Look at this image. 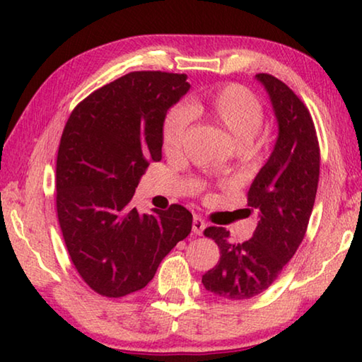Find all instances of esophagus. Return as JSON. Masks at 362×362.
Wrapping results in <instances>:
<instances>
[{
  "mask_svg": "<svg viewBox=\"0 0 362 362\" xmlns=\"http://www.w3.org/2000/svg\"><path fill=\"white\" fill-rule=\"evenodd\" d=\"M206 226H207V223H206L204 218H201L199 216H194V218H193V233H194V235H198V236L203 235Z\"/></svg>",
  "mask_w": 362,
  "mask_h": 362,
  "instance_id": "1",
  "label": "esophagus"
}]
</instances>
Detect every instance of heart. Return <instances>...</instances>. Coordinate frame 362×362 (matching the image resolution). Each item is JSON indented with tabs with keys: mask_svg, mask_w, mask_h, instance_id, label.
<instances>
[{
	"mask_svg": "<svg viewBox=\"0 0 362 362\" xmlns=\"http://www.w3.org/2000/svg\"><path fill=\"white\" fill-rule=\"evenodd\" d=\"M192 116H204L233 137L238 148L250 151L263 124V107L257 95L241 84H225L196 95L185 107L166 115L161 127L163 148L168 155L182 151Z\"/></svg>",
	"mask_w": 362,
	"mask_h": 362,
	"instance_id": "1",
	"label": "heart"
}]
</instances>
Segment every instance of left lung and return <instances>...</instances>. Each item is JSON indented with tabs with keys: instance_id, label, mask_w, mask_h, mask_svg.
<instances>
[{
	"instance_id": "1",
	"label": "left lung",
	"mask_w": 362,
	"mask_h": 362,
	"mask_svg": "<svg viewBox=\"0 0 362 362\" xmlns=\"http://www.w3.org/2000/svg\"><path fill=\"white\" fill-rule=\"evenodd\" d=\"M255 78L265 86L279 127L272 156L247 192L249 212L259 214V223L244 243H231L222 226L204 230L220 260L203 274V284L228 300L252 298L278 279L303 241L320 182V144L308 108L281 79L268 73Z\"/></svg>"
}]
</instances>
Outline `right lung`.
Masks as SVG:
<instances>
[{"instance_id": "obj_1", "label": "right lung", "mask_w": 362, "mask_h": 362, "mask_svg": "<svg viewBox=\"0 0 362 362\" xmlns=\"http://www.w3.org/2000/svg\"><path fill=\"white\" fill-rule=\"evenodd\" d=\"M188 89L180 73H127L79 102L64 127L59 225L79 276L103 297L144 289L192 231V212L180 204L153 214L132 207L140 177L151 161H161L168 110Z\"/></svg>"}]
</instances>
